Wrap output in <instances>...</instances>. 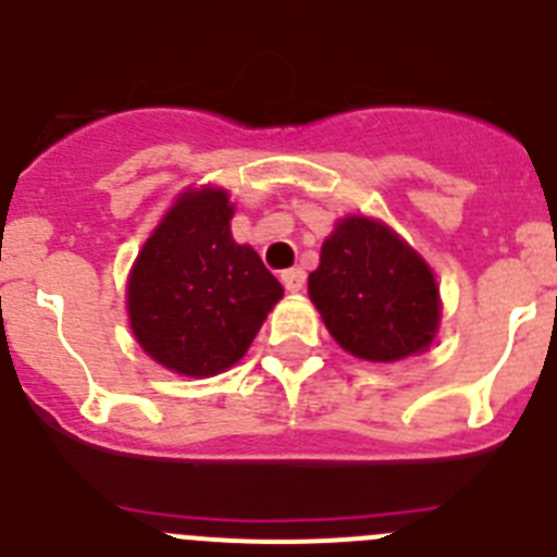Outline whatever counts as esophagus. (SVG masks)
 <instances>
[{
    "instance_id": "obj_1",
    "label": "esophagus",
    "mask_w": 557,
    "mask_h": 557,
    "mask_svg": "<svg viewBox=\"0 0 557 557\" xmlns=\"http://www.w3.org/2000/svg\"><path fill=\"white\" fill-rule=\"evenodd\" d=\"M280 280H283L285 290H290V294H297V290L305 288V272H302V269H285V272L280 274Z\"/></svg>"
}]
</instances>
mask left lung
Here are the masks:
<instances>
[{
    "label": "left lung",
    "instance_id": "left-lung-1",
    "mask_svg": "<svg viewBox=\"0 0 557 557\" xmlns=\"http://www.w3.org/2000/svg\"><path fill=\"white\" fill-rule=\"evenodd\" d=\"M308 294L330 335L363 360L422 352L438 327V288L419 255L385 224L349 216L322 247Z\"/></svg>",
    "mask_w": 557,
    "mask_h": 557
}]
</instances>
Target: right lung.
<instances>
[{"instance_id":"1","label":"right lung","mask_w":557,"mask_h":557,"mask_svg":"<svg viewBox=\"0 0 557 557\" xmlns=\"http://www.w3.org/2000/svg\"><path fill=\"white\" fill-rule=\"evenodd\" d=\"M230 219L233 205L219 188L183 194L129 274L135 338L160 366L188 377L242 360L283 297L258 252L233 242Z\"/></svg>"}]
</instances>
